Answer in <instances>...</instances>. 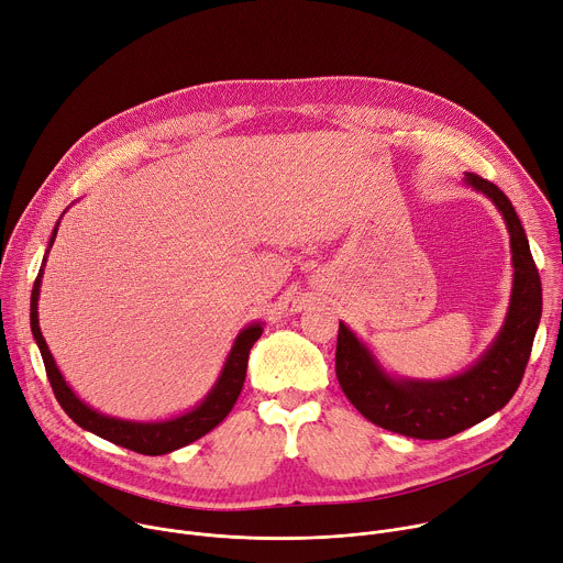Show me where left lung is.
Wrapping results in <instances>:
<instances>
[{"instance_id": "left-lung-1", "label": "left lung", "mask_w": 563, "mask_h": 563, "mask_svg": "<svg viewBox=\"0 0 563 563\" xmlns=\"http://www.w3.org/2000/svg\"><path fill=\"white\" fill-rule=\"evenodd\" d=\"M465 185L485 195L510 232L512 295L506 322L465 371L443 380L396 378L373 351L340 322L335 373L353 407L373 424L420 441H441L504 409L521 385L541 320V279L526 230L492 180L465 172Z\"/></svg>"}]
</instances>
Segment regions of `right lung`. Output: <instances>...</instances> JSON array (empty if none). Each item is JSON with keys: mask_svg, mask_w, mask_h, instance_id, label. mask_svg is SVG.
I'll use <instances>...</instances> for the list:
<instances>
[{"mask_svg": "<svg viewBox=\"0 0 563 563\" xmlns=\"http://www.w3.org/2000/svg\"><path fill=\"white\" fill-rule=\"evenodd\" d=\"M67 212V210H65ZM62 212V214H65ZM62 219V217H59ZM57 225L55 223L51 239H48V247L44 253L37 279L33 284V292H31V331L33 338L37 342V349L42 353L44 360V368L48 383L53 387V394L59 402V407L67 411V416L80 424L82 429L100 435V439L128 448L132 452L145 454V456H161V454H169L174 450H180L185 445H190L195 441H199L201 435H206L208 431H212L234 407L243 380H245V368H247V355L253 344L262 338L264 333V324L262 322H253L239 331V335L232 342V349L223 362V368L219 373V378L214 383V387L208 391V396L192 407L190 411H185L180 416L167 418V420H152V422H139V420H124V418H115V416H107L96 411L93 407H89L85 400H80L76 396V391L69 387V383L62 376L48 346L46 340L42 338L40 331V320H37V299H40V286H42V275H44V266H46V257L51 253V245L55 241L57 234Z\"/></svg>", "mask_w": 563, "mask_h": 563, "instance_id": "right-lung-1", "label": "right lung"}]
</instances>
